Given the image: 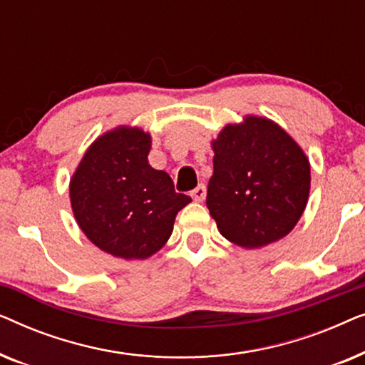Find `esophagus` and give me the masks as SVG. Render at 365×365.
Here are the masks:
<instances>
[{
    "instance_id": "34e87169",
    "label": "esophagus",
    "mask_w": 365,
    "mask_h": 365,
    "mask_svg": "<svg viewBox=\"0 0 365 365\" xmlns=\"http://www.w3.org/2000/svg\"><path fill=\"white\" fill-rule=\"evenodd\" d=\"M191 197L197 202L204 201V197H206V186H204V184H199L197 187H194L191 191Z\"/></svg>"
}]
</instances>
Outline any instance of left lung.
<instances>
[{"label":"left lung","mask_w":365,"mask_h":365,"mask_svg":"<svg viewBox=\"0 0 365 365\" xmlns=\"http://www.w3.org/2000/svg\"><path fill=\"white\" fill-rule=\"evenodd\" d=\"M211 146L214 174L206 204L219 232L244 249L286 237L311 191V164L302 148L262 116L226 124Z\"/></svg>","instance_id":"1"}]
</instances>
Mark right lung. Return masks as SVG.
Masks as SVG:
<instances>
[{
    "instance_id": "right-lung-1",
    "label": "right lung",
    "mask_w": 365,
    "mask_h": 365,
    "mask_svg": "<svg viewBox=\"0 0 365 365\" xmlns=\"http://www.w3.org/2000/svg\"><path fill=\"white\" fill-rule=\"evenodd\" d=\"M151 134L118 126L86 149L71 181L74 219L101 251L121 259H148L171 237L174 219L191 202L174 191L168 173L151 168Z\"/></svg>"
}]
</instances>
